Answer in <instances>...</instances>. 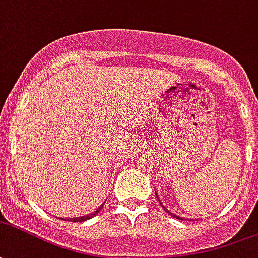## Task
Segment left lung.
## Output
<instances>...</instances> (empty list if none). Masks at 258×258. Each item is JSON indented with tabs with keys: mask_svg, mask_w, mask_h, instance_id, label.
Returning <instances> with one entry per match:
<instances>
[{
	"mask_svg": "<svg viewBox=\"0 0 258 258\" xmlns=\"http://www.w3.org/2000/svg\"><path fill=\"white\" fill-rule=\"evenodd\" d=\"M156 196H157V194H156ZM157 198H158V196H157ZM158 201H160V200H158ZM160 204H161V202H160ZM161 207H163V208H164V209H165V212H167V213H168V215H171V216H173V217H176V219H179V220H183V219H182V217H180V216H176V215H172V213H171V212H169V211H168V209H167V208H165V207H164V205H163V204H161Z\"/></svg>",
	"mask_w": 258,
	"mask_h": 258,
	"instance_id": "8db88e82",
	"label": "left lung"
}]
</instances>
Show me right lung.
<instances>
[{"label": "right lung", "mask_w": 258, "mask_h": 258, "mask_svg": "<svg viewBox=\"0 0 258 258\" xmlns=\"http://www.w3.org/2000/svg\"><path fill=\"white\" fill-rule=\"evenodd\" d=\"M102 207H104V204H102V205H101L100 208H97V209H95V211L93 212V213H90V215H86V216H81V217H74V219H70V221H76V223H78V221L89 220V219H91V217H94L95 215H97V213H98V212H100L101 209H102Z\"/></svg>", "instance_id": "obj_1"}]
</instances>
